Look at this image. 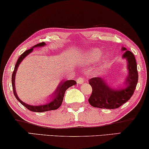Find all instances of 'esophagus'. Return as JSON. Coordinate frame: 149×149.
Wrapping results in <instances>:
<instances>
[{
	"instance_id": "obj_1",
	"label": "esophagus",
	"mask_w": 149,
	"mask_h": 149,
	"mask_svg": "<svg viewBox=\"0 0 149 149\" xmlns=\"http://www.w3.org/2000/svg\"><path fill=\"white\" fill-rule=\"evenodd\" d=\"M76 81H77V83L78 84H83L84 82V79L82 77L79 76L78 78L76 79Z\"/></svg>"
}]
</instances>
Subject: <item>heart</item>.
I'll return each mask as SVG.
<instances>
[{"instance_id": "heart-1", "label": "heart", "mask_w": 149, "mask_h": 149, "mask_svg": "<svg viewBox=\"0 0 149 149\" xmlns=\"http://www.w3.org/2000/svg\"><path fill=\"white\" fill-rule=\"evenodd\" d=\"M101 54V51L98 49L94 48V49H90L89 52L86 53L85 57H84V61L85 62V63L86 64H89L91 63H93V62L96 61L98 57H100V55ZM110 57V54L109 53H105L102 56V61H106L109 59Z\"/></svg>"}]
</instances>
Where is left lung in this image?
Returning a JSON list of instances; mask_svg holds the SVG:
<instances>
[{
  "label": "left lung",
  "instance_id": "obj_1",
  "mask_svg": "<svg viewBox=\"0 0 149 149\" xmlns=\"http://www.w3.org/2000/svg\"><path fill=\"white\" fill-rule=\"evenodd\" d=\"M123 57L128 61V75L124 81L125 88L114 90L111 88L102 77H92L89 84L92 88V92L88 102L93 107L106 109H115L129 100L134 94L138 83L139 75L136 59L134 54L125 47Z\"/></svg>",
  "mask_w": 149,
  "mask_h": 149
}]
</instances>
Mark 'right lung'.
Here are the masks:
<instances>
[{
	"instance_id": "obj_1",
	"label": "right lung",
	"mask_w": 149,
	"mask_h": 149,
	"mask_svg": "<svg viewBox=\"0 0 149 149\" xmlns=\"http://www.w3.org/2000/svg\"><path fill=\"white\" fill-rule=\"evenodd\" d=\"M45 42H42V43H39L37 45H35L32 48L29 49L25 51L23 54L21 55V56L19 57L18 60L17 61L16 65L15 66L14 71L13 72L12 75V86H13V93L16 98L18 100V101L20 102V103L27 108L28 110L32 112H46V111H49V110H56L57 108H59V106L61 105L62 102H63V99L64 97V94H65V91L67 90L71 86L76 84V81L75 80H68L65 81H61L60 84L58 86V87L56 89V90L55 91V92L52 94V96H51L49 101L52 100V102L49 103L45 104V105H41V106H31L29 104H26L24 103L23 102H22L17 96V94L16 93V90H15V74H16L17 68L19 67V64L21 63V61H23V59L25 58L26 55L29 54V53L33 50V48L36 47H41L45 45ZM64 81V80H63Z\"/></svg>"
}]
</instances>
